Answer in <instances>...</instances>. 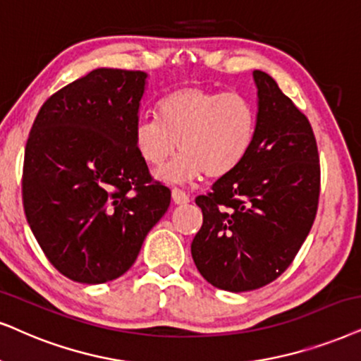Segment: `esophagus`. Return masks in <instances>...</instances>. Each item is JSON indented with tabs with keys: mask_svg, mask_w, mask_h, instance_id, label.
I'll use <instances>...</instances> for the list:
<instances>
[{
	"mask_svg": "<svg viewBox=\"0 0 361 361\" xmlns=\"http://www.w3.org/2000/svg\"><path fill=\"white\" fill-rule=\"evenodd\" d=\"M171 198L176 204H186L190 202V195L181 188H173L171 190Z\"/></svg>",
	"mask_w": 361,
	"mask_h": 361,
	"instance_id": "obj_1",
	"label": "esophagus"
}]
</instances>
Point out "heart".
Segmentation results:
<instances>
[{"label":"heart","mask_w":361,"mask_h":361,"mask_svg":"<svg viewBox=\"0 0 361 361\" xmlns=\"http://www.w3.org/2000/svg\"><path fill=\"white\" fill-rule=\"evenodd\" d=\"M157 116L136 121L133 143L153 168L176 148L183 152L158 173L168 181L193 180L203 173L212 180L228 176L252 152L258 131L257 106L240 91L183 86L158 99Z\"/></svg>","instance_id":"obj_1"}]
</instances>
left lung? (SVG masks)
<instances>
[{
  "instance_id": "1",
  "label": "left lung",
  "mask_w": 361,
  "mask_h": 361,
  "mask_svg": "<svg viewBox=\"0 0 361 361\" xmlns=\"http://www.w3.org/2000/svg\"><path fill=\"white\" fill-rule=\"evenodd\" d=\"M258 131L233 173L196 196L203 225L191 257L208 283L226 291L257 290L293 262L317 216L320 157L308 118L276 81L255 70Z\"/></svg>"
}]
</instances>
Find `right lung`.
<instances>
[{
    "label": "right lung",
    "instance_id": "1",
    "mask_svg": "<svg viewBox=\"0 0 361 361\" xmlns=\"http://www.w3.org/2000/svg\"><path fill=\"white\" fill-rule=\"evenodd\" d=\"M147 73L98 68L51 94L25 148L23 208L56 270L98 285L121 276L171 191L136 153Z\"/></svg>",
    "mask_w": 361,
    "mask_h": 361
}]
</instances>
